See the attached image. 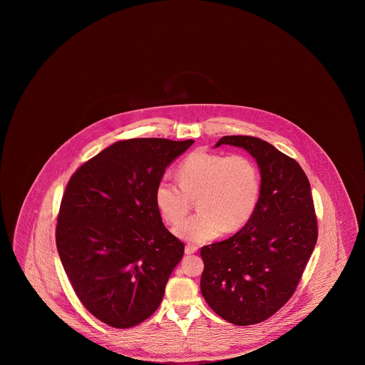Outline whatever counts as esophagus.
<instances>
[{
    "instance_id": "obj_1",
    "label": "esophagus",
    "mask_w": 365,
    "mask_h": 365,
    "mask_svg": "<svg viewBox=\"0 0 365 365\" xmlns=\"http://www.w3.org/2000/svg\"><path fill=\"white\" fill-rule=\"evenodd\" d=\"M197 246L195 245H190V243H187L186 246H185V253L186 255H192V253H195L197 252Z\"/></svg>"
}]
</instances>
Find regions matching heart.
I'll return each instance as SVG.
<instances>
[{"label": "heart", "mask_w": 365, "mask_h": 365, "mask_svg": "<svg viewBox=\"0 0 365 365\" xmlns=\"http://www.w3.org/2000/svg\"><path fill=\"white\" fill-rule=\"evenodd\" d=\"M178 182L158 180L155 204L161 219L175 226L190 211V200L197 198L200 213L175 228V234L189 242H208L225 231L241 230L260 198V171L243 153L194 150L178 167Z\"/></svg>", "instance_id": "1"}]
</instances>
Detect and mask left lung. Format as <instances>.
Here are the masks:
<instances>
[{
	"mask_svg": "<svg viewBox=\"0 0 365 365\" xmlns=\"http://www.w3.org/2000/svg\"><path fill=\"white\" fill-rule=\"evenodd\" d=\"M220 145L243 148L256 158L260 198L242 230L201 247V293L222 319L252 326L294 294L317 241V217L309 180L294 158L249 135H227Z\"/></svg>",
	"mask_w": 365,
	"mask_h": 365,
	"instance_id": "8db88e82",
	"label": "left lung"
}]
</instances>
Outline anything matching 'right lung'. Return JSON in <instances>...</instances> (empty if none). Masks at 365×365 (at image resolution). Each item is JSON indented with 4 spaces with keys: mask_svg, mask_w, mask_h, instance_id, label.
I'll use <instances>...</instances> for the list:
<instances>
[{
    "mask_svg": "<svg viewBox=\"0 0 365 365\" xmlns=\"http://www.w3.org/2000/svg\"><path fill=\"white\" fill-rule=\"evenodd\" d=\"M192 139L119 140L87 160L61 198L56 245L75 294L115 329L156 312L185 245L163 225L155 189Z\"/></svg>",
    "mask_w": 365,
    "mask_h": 365,
    "instance_id": "add662e5",
    "label": "right lung"
}]
</instances>
